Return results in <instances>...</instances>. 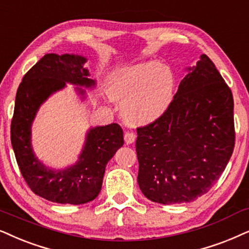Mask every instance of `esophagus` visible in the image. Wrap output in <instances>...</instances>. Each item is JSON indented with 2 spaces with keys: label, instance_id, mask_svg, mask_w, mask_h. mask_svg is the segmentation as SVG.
<instances>
[{
  "label": "esophagus",
  "instance_id": "34e87169",
  "mask_svg": "<svg viewBox=\"0 0 249 249\" xmlns=\"http://www.w3.org/2000/svg\"><path fill=\"white\" fill-rule=\"evenodd\" d=\"M136 141V134L132 131H127L124 134V142L127 144H131Z\"/></svg>",
  "mask_w": 249,
  "mask_h": 249
}]
</instances>
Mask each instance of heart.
<instances>
[{"mask_svg": "<svg viewBox=\"0 0 249 249\" xmlns=\"http://www.w3.org/2000/svg\"><path fill=\"white\" fill-rule=\"evenodd\" d=\"M173 71L153 61L124 67L109 80V96L122 103V115L128 124L141 125L159 119L172 103Z\"/></svg>", "mask_w": 249, "mask_h": 249, "instance_id": "b5f03b06", "label": "heart"}]
</instances>
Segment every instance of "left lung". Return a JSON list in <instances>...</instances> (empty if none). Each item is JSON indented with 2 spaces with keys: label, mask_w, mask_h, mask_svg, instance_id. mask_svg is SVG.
<instances>
[{
  "label": "left lung",
  "mask_w": 249,
  "mask_h": 249,
  "mask_svg": "<svg viewBox=\"0 0 249 249\" xmlns=\"http://www.w3.org/2000/svg\"><path fill=\"white\" fill-rule=\"evenodd\" d=\"M188 71L167 111L137 128L138 185L147 199L162 205L207 193L234 147L231 89L206 54Z\"/></svg>",
  "instance_id": "obj_1"
}]
</instances>
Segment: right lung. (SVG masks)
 Segmentation results:
<instances>
[{
	"instance_id": "obj_1",
	"label": "right lung",
	"mask_w": 249,
	"mask_h": 249,
	"mask_svg": "<svg viewBox=\"0 0 249 249\" xmlns=\"http://www.w3.org/2000/svg\"><path fill=\"white\" fill-rule=\"evenodd\" d=\"M85 57L47 53L25 74L16 95L11 121V144L21 175L35 195L57 203L82 205L99 195L106 164L124 145V131L118 124L89 129L79 161L64 170L44 166L35 157L31 127L38 107L66 82L87 88L95 86ZM81 95L85 90L76 88Z\"/></svg>"
}]
</instances>
